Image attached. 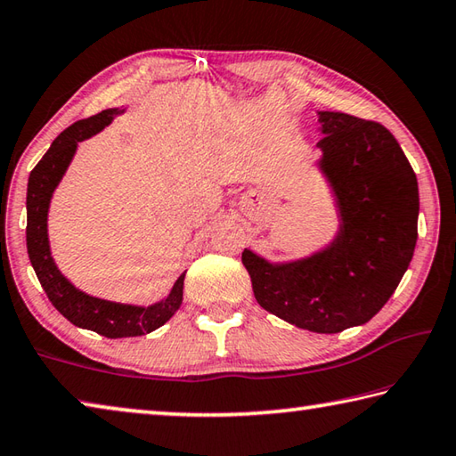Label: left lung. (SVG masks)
Segmentation results:
<instances>
[{
  "label": "left lung",
  "instance_id": "obj_1",
  "mask_svg": "<svg viewBox=\"0 0 456 456\" xmlns=\"http://www.w3.org/2000/svg\"><path fill=\"white\" fill-rule=\"evenodd\" d=\"M320 168L342 217L334 243L291 264L245 249L241 261L264 310L293 326L338 334L382 310L411 265L419 237V183L388 128L344 112H318Z\"/></svg>",
  "mask_w": 456,
  "mask_h": 456
}]
</instances>
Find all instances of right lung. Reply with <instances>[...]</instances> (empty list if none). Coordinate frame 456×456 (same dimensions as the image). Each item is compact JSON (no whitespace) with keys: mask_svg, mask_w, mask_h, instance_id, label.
<instances>
[{"mask_svg":"<svg viewBox=\"0 0 456 456\" xmlns=\"http://www.w3.org/2000/svg\"><path fill=\"white\" fill-rule=\"evenodd\" d=\"M118 108L98 112L96 117L84 118L68 126L56 141L52 142L50 151L44 154L40 163L34 167L28 179V227H26V241H28V256L32 261V267L40 280L45 296L52 305L64 315L74 326L92 330L100 336L106 338H130V336H144L151 334L152 330L163 326L165 322L173 318V314L179 310L183 302V281L184 273L175 281L171 293L163 302L138 307L126 304H114L106 299H98L86 296L80 289L60 273V269L53 264L50 256L48 243V209L53 189L58 187L61 176H64L68 165L76 152V146L84 138H90L108 126L112 118L120 114Z\"/></svg>","mask_w":456,"mask_h":456,"instance_id":"add662e5","label":"right lung"}]
</instances>
